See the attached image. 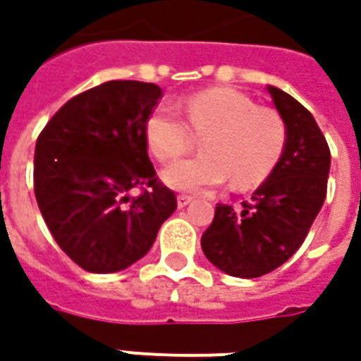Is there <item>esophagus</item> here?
<instances>
[{"mask_svg":"<svg viewBox=\"0 0 361 361\" xmlns=\"http://www.w3.org/2000/svg\"><path fill=\"white\" fill-rule=\"evenodd\" d=\"M190 201H192V197H187V195H178V197H176V204H178V209H185Z\"/></svg>","mask_w":361,"mask_h":361,"instance_id":"esophagus-1","label":"esophagus"}]
</instances>
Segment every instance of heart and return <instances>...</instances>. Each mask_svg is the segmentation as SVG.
I'll return each instance as SVG.
<instances>
[{"instance_id":"b5f03b06","label":"heart","mask_w":361,"mask_h":361,"mask_svg":"<svg viewBox=\"0 0 361 361\" xmlns=\"http://www.w3.org/2000/svg\"><path fill=\"white\" fill-rule=\"evenodd\" d=\"M157 106L145 122V142L160 162L180 159L190 148V132L204 136L201 157L171 164L162 180L174 190L201 192L231 185L247 190L269 176L287 146V126L273 108L257 106L233 88H211L192 94L178 106Z\"/></svg>"}]
</instances>
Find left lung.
<instances>
[{
	"mask_svg": "<svg viewBox=\"0 0 361 361\" xmlns=\"http://www.w3.org/2000/svg\"><path fill=\"white\" fill-rule=\"evenodd\" d=\"M267 92L287 126L283 159L241 209L216 204L201 239L215 267L243 279L271 273L298 251L327 192L331 154L312 112L275 86Z\"/></svg>",
	"mask_w": 361,
	"mask_h": 361,
	"instance_id": "8db88e82",
	"label": "left lung"
}]
</instances>
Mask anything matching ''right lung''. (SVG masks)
<instances>
[{
	"label": "right lung",
	"mask_w": 361,
	"mask_h": 361,
	"mask_svg": "<svg viewBox=\"0 0 361 361\" xmlns=\"http://www.w3.org/2000/svg\"><path fill=\"white\" fill-rule=\"evenodd\" d=\"M162 98L157 84L110 80L68 100L39 132L37 207L76 265L114 273L145 257L176 197L148 159L145 122ZM140 188L138 197H128Z\"/></svg>",
	"instance_id": "obj_1"
}]
</instances>
